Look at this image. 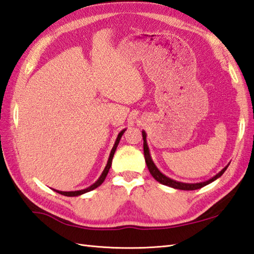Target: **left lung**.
Instances as JSON below:
<instances>
[{
	"mask_svg": "<svg viewBox=\"0 0 254 254\" xmlns=\"http://www.w3.org/2000/svg\"><path fill=\"white\" fill-rule=\"evenodd\" d=\"M143 134V139H144V156H145V161L147 164V168H148L150 174L152 175V178H154L156 181H158L159 183H161L163 185H167L169 187H172L175 188V190H199V188H201L205 185L210 184V183L214 182L216 179H219L220 176L223 175V173L225 172L227 167L224 168L220 173H217L213 178L205 181V182H201V183H194V184H190V183H182V182H176L172 179L168 178L164 174H162L160 171L158 170V168L156 167V164L152 161V159L150 157L149 154V148H148V145H147V140H146V133L145 131L141 132Z\"/></svg>",
	"mask_w": 254,
	"mask_h": 254,
	"instance_id": "8db88e82",
	"label": "left lung"
}]
</instances>
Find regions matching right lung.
I'll list each match as a JSON object with an SVG mask.
<instances>
[{"label": "right lung", "mask_w": 254, "mask_h": 254, "mask_svg": "<svg viewBox=\"0 0 254 254\" xmlns=\"http://www.w3.org/2000/svg\"><path fill=\"white\" fill-rule=\"evenodd\" d=\"M125 132H126V129H122V131H121L119 134H118V137H117V139H116V143H115V145H114V147H113V149H111V152H110L109 158H108L107 166L105 167L102 175L99 176V179H98L95 183H94L93 185H91L90 187L85 188V190H75V191H61V190H55L56 192L61 193V194H64V196L75 197V196H80V194H82V193H85V192H87V191H91V190H95V188H97L98 186L102 185L103 182H104L105 179H106V176H107V174H108V172H109V169H110V167H111V162H113V158H114V155H115V151H116L117 147H118V144H119V141H120V139H121V137H122V135H123V133H125Z\"/></svg>", "instance_id": "1"}]
</instances>
